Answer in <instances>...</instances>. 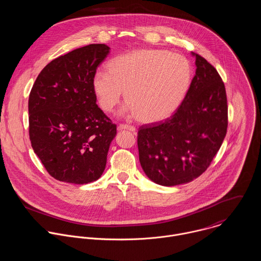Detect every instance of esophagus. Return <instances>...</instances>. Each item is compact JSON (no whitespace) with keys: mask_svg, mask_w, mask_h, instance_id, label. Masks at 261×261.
<instances>
[{"mask_svg":"<svg viewBox=\"0 0 261 261\" xmlns=\"http://www.w3.org/2000/svg\"><path fill=\"white\" fill-rule=\"evenodd\" d=\"M119 129L120 130H129L131 132H135V127L133 126H130V125H126V124H121L119 126Z\"/></svg>","mask_w":261,"mask_h":261,"instance_id":"esophagus-1","label":"esophagus"}]
</instances>
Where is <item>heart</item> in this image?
<instances>
[{
	"instance_id": "1",
	"label": "heart",
	"mask_w": 261,
	"mask_h": 261,
	"mask_svg": "<svg viewBox=\"0 0 261 261\" xmlns=\"http://www.w3.org/2000/svg\"><path fill=\"white\" fill-rule=\"evenodd\" d=\"M98 71L92 88L100 108L109 113L122 94L126 110L141 123H156L177 108L191 80L189 61L162 49H137L111 60Z\"/></svg>"
}]
</instances>
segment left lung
I'll list each match as a JSON object with an SVG mask.
<instances>
[{
    "label": "left lung",
    "mask_w": 261,
    "mask_h": 261,
    "mask_svg": "<svg viewBox=\"0 0 261 261\" xmlns=\"http://www.w3.org/2000/svg\"><path fill=\"white\" fill-rule=\"evenodd\" d=\"M195 57L196 72L175 113L143 125L137 134L139 162L147 177L170 187L201 175L225 138L228 107L224 83L204 58Z\"/></svg>",
    "instance_id": "obj_1"
}]
</instances>
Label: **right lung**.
<instances>
[{
	"instance_id": "1",
	"label": "right lung",
	"mask_w": 261,
	"mask_h": 261,
	"mask_svg": "<svg viewBox=\"0 0 261 261\" xmlns=\"http://www.w3.org/2000/svg\"><path fill=\"white\" fill-rule=\"evenodd\" d=\"M109 49L90 44L53 60L31 90L32 147L58 180L84 185L98 179L105 169L117 125L96 104L92 81Z\"/></svg>"
}]
</instances>
